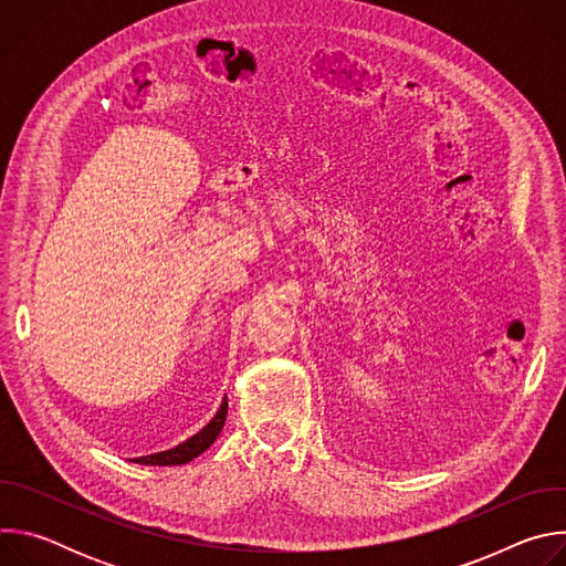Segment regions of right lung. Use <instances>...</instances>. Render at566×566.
<instances>
[{"instance_id": "add662e5", "label": "right lung", "mask_w": 566, "mask_h": 566, "mask_svg": "<svg viewBox=\"0 0 566 566\" xmlns=\"http://www.w3.org/2000/svg\"><path fill=\"white\" fill-rule=\"evenodd\" d=\"M226 415H228V396H223L217 415L197 434H192L184 443H179V446H175L170 450H164V452H151V454H143V457H132L129 461L140 463V465H181V463H188L195 457H199L201 452H206L217 441L219 432L223 430Z\"/></svg>"}]
</instances>
